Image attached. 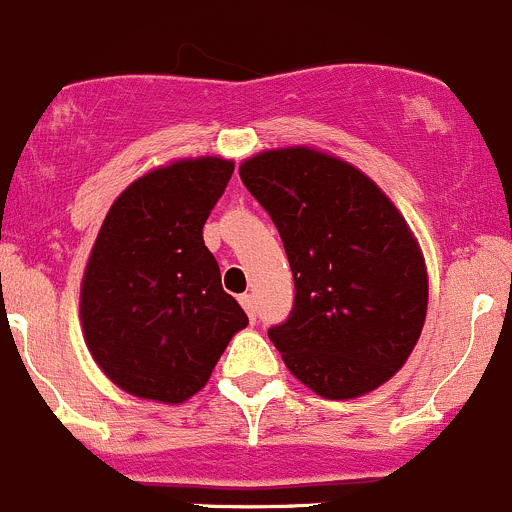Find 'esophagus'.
I'll list each match as a JSON object with an SVG mask.
<instances>
[{"mask_svg":"<svg viewBox=\"0 0 512 512\" xmlns=\"http://www.w3.org/2000/svg\"><path fill=\"white\" fill-rule=\"evenodd\" d=\"M239 301H241V306H244V311L249 313L251 323H254L256 321V298L251 296V293H244V296H241Z\"/></svg>","mask_w":512,"mask_h":512,"instance_id":"obj_1","label":"esophagus"}]
</instances>
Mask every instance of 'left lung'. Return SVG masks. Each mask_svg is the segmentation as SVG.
Returning <instances> with one entry per match:
<instances>
[{
    "mask_svg": "<svg viewBox=\"0 0 512 512\" xmlns=\"http://www.w3.org/2000/svg\"><path fill=\"white\" fill-rule=\"evenodd\" d=\"M241 181L276 224L296 298L268 328L288 371L343 401L386 383L411 356L428 308L421 249L388 196L321 151H263Z\"/></svg>",
    "mask_w": 512,
    "mask_h": 512,
    "instance_id": "obj_1",
    "label": "left lung"
}]
</instances>
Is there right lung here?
<instances>
[{"label": "right lung", "instance_id": "obj_1", "mask_svg": "<svg viewBox=\"0 0 512 512\" xmlns=\"http://www.w3.org/2000/svg\"><path fill=\"white\" fill-rule=\"evenodd\" d=\"M231 174L234 161L216 156L176 161L134 181L101 224L82 283L84 338L131 396L186 401L249 326L204 244Z\"/></svg>", "mask_w": 512, "mask_h": 512}]
</instances>
